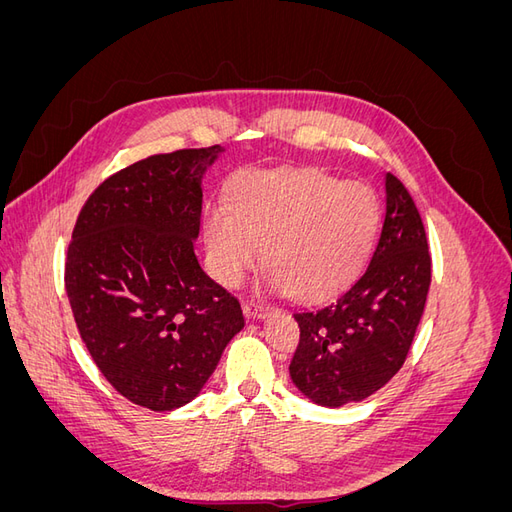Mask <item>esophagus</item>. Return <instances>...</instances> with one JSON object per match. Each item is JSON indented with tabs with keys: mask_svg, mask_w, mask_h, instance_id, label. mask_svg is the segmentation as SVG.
Listing matches in <instances>:
<instances>
[{
	"mask_svg": "<svg viewBox=\"0 0 512 512\" xmlns=\"http://www.w3.org/2000/svg\"><path fill=\"white\" fill-rule=\"evenodd\" d=\"M269 312H271V307H269L267 303L258 301V299H247V301H243V314H245L247 320H252V318H265Z\"/></svg>",
	"mask_w": 512,
	"mask_h": 512,
	"instance_id": "obj_1",
	"label": "esophagus"
}]
</instances>
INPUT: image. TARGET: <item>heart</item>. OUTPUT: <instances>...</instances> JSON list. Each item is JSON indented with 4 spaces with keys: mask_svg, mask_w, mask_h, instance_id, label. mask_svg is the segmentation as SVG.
Wrapping results in <instances>:
<instances>
[{
    "mask_svg": "<svg viewBox=\"0 0 512 512\" xmlns=\"http://www.w3.org/2000/svg\"><path fill=\"white\" fill-rule=\"evenodd\" d=\"M213 275L239 286L265 262L275 284L294 299L314 301L346 286L365 262L378 230V203L361 183H337L320 170L245 175L230 215H205Z\"/></svg>",
    "mask_w": 512,
    "mask_h": 512,
    "instance_id": "heart-1",
    "label": "heart"
}]
</instances>
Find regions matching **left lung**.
Here are the masks:
<instances>
[{
  "label": "left lung",
  "instance_id": "obj_1",
  "mask_svg": "<svg viewBox=\"0 0 512 512\" xmlns=\"http://www.w3.org/2000/svg\"><path fill=\"white\" fill-rule=\"evenodd\" d=\"M386 211L369 265L331 301L297 309L294 386L318 406L374 395L404 365L431 284L423 220L406 185L384 175Z\"/></svg>",
  "mask_w": 512,
  "mask_h": 512
}]
</instances>
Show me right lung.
<instances>
[{"label":"right lung","instance_id":"right-lung-1","mask_svg":"<svg viewBox=\"0 0 512 512\" xmlns=\"http://www.w3.org/2000/svg\"><path fill=\"white\" fill-rule=\"evenodd\" d=\"M224 147L158 153L87 198L66 258V292L91 359L132 404L192 401L243 329L239 301L200 269L203 175Z\"/></svg>","mask_w":512,"mask_h":512}]
</instances>
